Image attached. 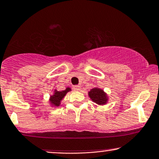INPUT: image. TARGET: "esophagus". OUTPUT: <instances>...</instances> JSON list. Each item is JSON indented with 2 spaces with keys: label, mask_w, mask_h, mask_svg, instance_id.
I'll return each mask as SVG.
<instances>
[{
  "label": "esophagus",
  "mask_w": 159,
  "mask_h": 159,
  "mask_svg": "<svg viewBox=\"0 0 159 159\" xmlns=\"http://www.w3.org/2000/svg\"><path fill=\"white\" fill-rule=\"evenodd\" d=\"M72 89L75 91H80V89H81V87H80V86H73V87H72Z\"/></svg>",
  "instance_id": "esophagus-1"
}]
</instances>
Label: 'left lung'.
Wrapping results in <instances>:
<instances>
[{
    "label": "left lung",
    "mask_w": 159,
    "mask_h": 159,
    "mask_svg": "<svg viewBox=\"0 0 159 159\" xmlns=\"http://www.w3.org/2000/svg\"><path fill=\"white\" fill-rule=\"evenodd\" d=\"M89 96L91 100L98 105H104L107 103L108 96L104 90L99 88H93L89 92Z\"/></svg>",
    "instance_id": "obj_1"
}]
</instances>
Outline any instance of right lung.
Masks as SVG:
<instances>
[{"label": "right lung", "mask_w": 159, "mask_h": 159, "mask_svg": "<svg viewBox=\"0 0 159 159\" xmlns=\"http://www.w3.org/2000/svg\"><path fill=\"white\" fill-rule=\"evenodd\" d=\"M70 91H71V89H70V87L66 88L65 90L62 91H58L55 89L54 92V94L51 95L50 98H49V102L51 103V104L52 105V106L59 107L61 104V101L64 98V96L66 95V93Z\"/></svg>", "instance_id": "1"}]
</instances>
